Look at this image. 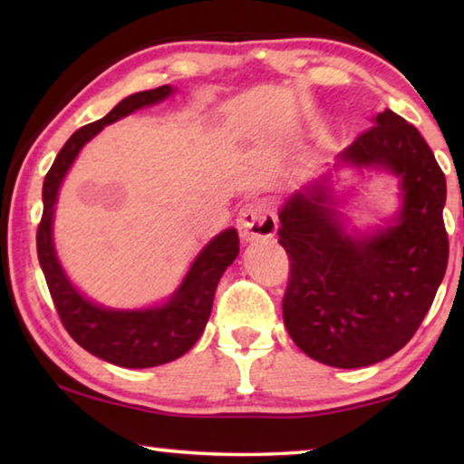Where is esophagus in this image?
<instances>
[{"label": "esophagus", "instance_id": "1", "mask_svg": "<svg viewBox=\"0 0 464 464\" xmlns=\"http://www.w3.org/2000/svg\"><path fill=\"white\" fill-rule=\"evenodd\" d=\"M237 227L246 241L272 237L278 229V218L274 215L270 200L251 198L243 204L237 217Z\"/></svg>", "mask_w": 464, "mask_h": 464}]
</instances>
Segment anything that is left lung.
Wrapping results in <instances>:
<instances>
[{
    "label": "left lung",
    "instance_id": "left-lung-1",
    "mask_svg": "<svg viewBox=\"0 0 464 464\" xmlns=\"http://www.w3.org/2000/svg\"><path fill=\"white\" fill-rule=\"evenodd\" d=\"M342 160L401 176V215L372 237H350L325 188L295 194L278 227L290 264L282 317L313 360L360 368L401 350L434 303L449 264L446 178L420 130L389 108Z\"/></svg>",
    "mask_w": 464,
    "mask_h": 464
}]
</instances>
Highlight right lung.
Here are the masks:
<instances>
[{
  "instance_id": "add662e5",
  "label": "right lung",
  "mask_w": 464,
  "mask_h": 464,
  "mask_svg": "<svg viewBox=\"0 0 464 464\" xmlns=\"http://www.w3.org/2000/svg\"><path fill=\"white\" fill-rule=\"evenodd\" d=\"M169 93V85L132 93L110 110L104 119L75 130L63 145L59 155L54 157V163L49 174L44 176L43 186L44 208L36 231V251L61 324L90 354L124 368L166 364L184 356L192 348L207 327L218 280L227 266H231L239 254V235L235 229L217 235L200 251L182 286L161 309L110 311L96 307L88 298H83L67 280L65 272L61 270L51 235L53 210L59 186L80 149L93 135H98L106 124L119 121L139 108L155 104V102L168 98Z\"/></svg>"
}]
</instances>
